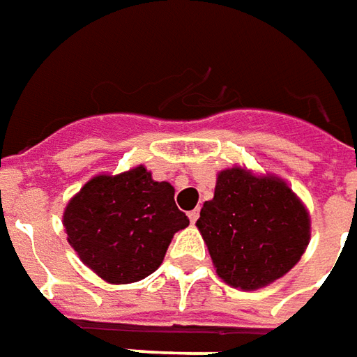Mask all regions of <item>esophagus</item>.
<instances>
[{"label": "esophagus", "mask_w": 357, "mask_h": 357, "mask_svg": "<svg viewBox=\"0 0 357 357\" xmlns=\"http://www.w3.org/2000/svg\"><path fill=\"white\" fill-rule=\"evenodd\" d=\"M197 219H199V209L189 211V220H191V222H193V225H195V222H197Z\"/></svg>", "instance_id": "esophagus-1"}]
</instances>
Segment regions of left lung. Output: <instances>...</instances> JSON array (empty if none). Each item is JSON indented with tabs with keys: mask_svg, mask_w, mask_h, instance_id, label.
Here are the masks:
<instances>
[{
	"mask_svg": "<svg viewBox=\"0 0 357 357\" xmlns=\"http://www.w3.org/2000/svg\"><path fill=\"white\" fill-rule=\"evenodd\" d=\"M195 227L217 275L242 291L283 278L311 240V215L287 181L240 166L217 174L215 195Z\"/></svg>",
	"mask_w": 357,
	"mask_h": 357,
	"instance_id": "obj_1",
	"label": "left lung"
}]
</instances>
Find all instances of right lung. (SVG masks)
Returning a JSON list of instances; mask_svg holds the SVG:
<instances>
[{
    "instance_id": "add662e5",
    "label": "right lung",
    "mask_w": 357,
    "mask_h": 357,
    "mask_svg": "<svg viewBox=\"0 0 357 357\" xmlns=\"http://www.w3.org/2000/svg\"><path fill=\"white\" fill-rule=\"evenodd\" d=\"M176 189L142 164L123 174H97L68 201L62 225L79 260L113 285L158 270L174 234L189 219L176 207Z\"/></svg>"
}]
</instances>
